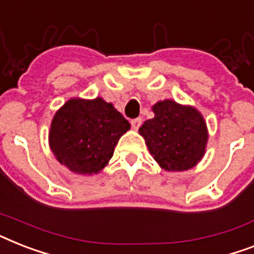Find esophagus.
<instances>
[{"label":"esophagus","mask_w":254,"mask_h":254,"mask_svg":"<svg viewBox=\"0 0 254 254\" xmlns=\"http://www.w3.org/2000/svg\"><path fill=\"white\" fill-rule=\"evenodd\" d=\"M130 124H131V127H133L134 130H138V129H139V127L142 125V119H139V117H138V119H133V120L130 121Z\"/></svg>","instance_id":"esophagus-1"}]
</instances>
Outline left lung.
I'll return each instance as SVG.
<instances>
[{
    "mask_svg": "<svg viewBox=\"0 0 254 254\" xmlns=\"http://www.w3.org/2000/svg\"><path fill=\"white\" fill-rule=\"evenodd\" d=\"M152 111L155 117L139 127L150 154L163 170L193 168L205 155L207 143V127L201 113L170 99L156 103Z\"/></svg>",
    "mask_w": 254,
    "mask_h": 254,
    "instance_id": "8db88e82",
    "label": "left lung"
}]
</instances>
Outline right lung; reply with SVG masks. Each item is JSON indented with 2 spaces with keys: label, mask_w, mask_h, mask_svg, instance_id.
Listing matches in <instances>:
<instances>
[{
  "label": "right lung",
  "mask_w": 254,
  "mask_h": 254,
  "mask_svg": "<svg viewBox=\"0 0 254 254\" xmlns=\"http://www.w3.org/2000/svg\"><path fill=\"white\" fill-rule=\"evenodd\" d=\"M129 129V121L102 98L70 99L53 117L49 146L56 159L74 174H98Z\"/></svg>",
  "instance_id": "right-lung-1"
}]
</instances>
